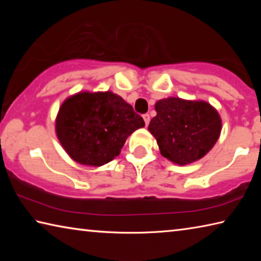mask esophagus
Returning a JSON list of instances; mask_svg holds the SVG:
<instances>
[{"label": "esophagus", "mask_w": 261, "mask_h": 261, "mask_svg": "<svg viewBox=\"0 0 261 261\" xmlns=\"http://www.w3.org/2000/svg\"><path fill=\"white\" fill-rule=\"evenodd\" d=\"M143 118H144L145 124H146V126H147V125H148V123H149V115H148V114H145L144 116H143Z\"/></svg>", "instance_id": "esophagus-1"}]
</instances>
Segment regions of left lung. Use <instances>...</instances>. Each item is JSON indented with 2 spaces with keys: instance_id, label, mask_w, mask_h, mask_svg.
<instances>
[{
  "instance_id": "8db88e82",
  "label": "left lung",
  "mask_w": 261,
  "mask_h": 261,
  "mask_svg": "<svg viewBox=\"0 0 261 261\" xmlns=\"http://www.w3.org/2000/svg\"><path fill=\"white\" fill-rule=\"evenodd\" d=\"M156 116L148 125L161 155L179 166L199 160L218 141L221 118L205 101L168 98L155 103Z\"/></svg>"
}]
</instances>
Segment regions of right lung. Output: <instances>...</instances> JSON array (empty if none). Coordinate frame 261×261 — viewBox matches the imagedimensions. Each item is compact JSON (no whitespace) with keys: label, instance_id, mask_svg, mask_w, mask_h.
Instances as JSON below:
<instances>
[{"label":"right lung","instance_id":"1","mask_svg":"<svg viewBox=\"0 0 261 261\" xmlns=\"http://www.w3.org/2000/svg\"><path fill=\"white\" fill-rule=\"evenodd\" d=\"M145 126L132 106L113 92H79L60 107L56 135L70 158L100 167L121 152L132 132Z\"/></svg>","mask_w":261,"mask_h":261}]
</instances>
